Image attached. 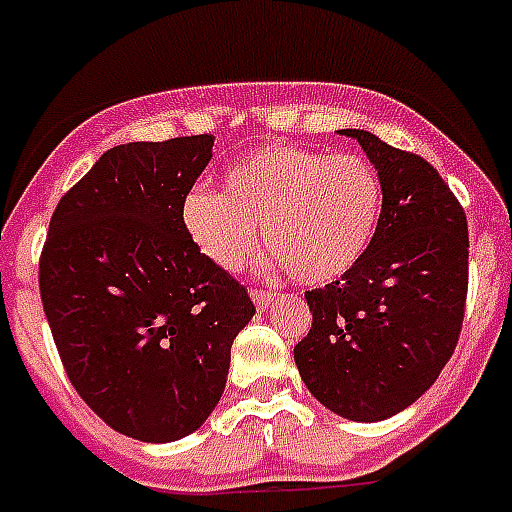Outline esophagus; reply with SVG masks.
I'll return each mask as SVG.
<instances>
[{
    "mask_svg": "<svg viewBox=\"0 0 512 512\" xmlns=\"http://www.w3.org/2000/svg\"><path fill=\"white\" fill-rule=\"evenodd\" d=\"M249 297H252V303H255L257 308H265V305L273 303L276 292H271V289H252V292H249Z\"/></svg>",
    "mask_w": 512,
    "mask_h": 512,
    "instance_id": "obj_1",
    "label": "esophagus"
}]
</instances>
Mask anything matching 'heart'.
<instances>
[{
    "mask_svg": "<svg viewBox=\"0 0 512 512\" xmlns=\"http://www.w3.org/2000/svg\"><path fill=\"white\" fill-rule=\"evenodd\" d=\"M380 215L382 183L372 162L297 146L241 156L220 177V193L193 191L180 207L188 239L220 271H239L265 236L268 268L311 287L356 268Z\"/></svg>",
    "mask_w": 512,
    "mask_h": 512,
    "instance_id": "b5f03b06",
    "label": "heart"
}]
</instances>
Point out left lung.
<instances>
[{"instance_id":"obj_1","label":"left lung","mask_w":512,"mask_h":512,"mask_svg":"<svg viewBox=\"0 0 512 512\" xmlns=\"http://www.w3.org/2000/svg\"><path fill=\"white\" fill-rule=\"evenodd\" d=\"M358 140L382 183L366 255L324 289L305 292L313 324L295 364L316 401L353 422L388 420L436 382L460 340L468 297V220L422 156Z\"/></svg>"}]
</instances>
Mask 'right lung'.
I'll use <instances>...</instances> for the list:
<instances>
[{"label": "right lung", "mask_w": 512, "mask_h": 512, "mask_svg": "<svg viewBox=\"0 0 512 512\" xmlns=\"http://www.w3.org/2000/svg\"><path fill=\"white\" fill-rule=\"evenodd\" d=\"M212 146V135H191L106 151L58 201L39 260L68 380L106 425L148 444L204 425L233 340L255 316L247 289L180 220Z\"/></svg>", "instance_id": "add662e5"}]
</instances>
